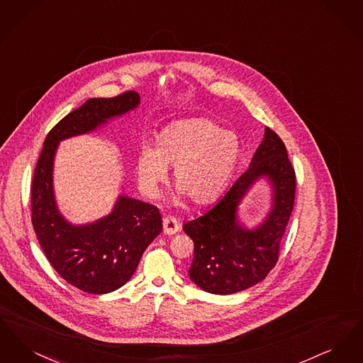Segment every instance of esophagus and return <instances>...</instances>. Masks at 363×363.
<instances>
[{"label": "esophagus", "instance_id": "obj_1", "mask_svg": "<svg viewBox=\"0 0 363 363\" xmlns=\"http://www.w3.org/2000/svg\"><path fill=\"white\" fill-rule=\"evenodd\" d=\"M179 231V223L177 222V219H174L172 216H167L163 219V233L166 235H174Z\"/></svg>", "mask_w": 363, "mask_h": 363}]
</instances>
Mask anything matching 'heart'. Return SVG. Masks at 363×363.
<instances>
[{"instance_id": "1", "label": "heart", "mask_w": 363, "mask_h": 363, "mask_svg": "<svg viewBox=\"0 0 363 363\" xmlns=\"http://www.w3.org/2000/svg\"><path fill=\"white\" fill-rule=\"evenodd\" d=\"M241 156L235 132L220 129L208 118H185L169 123L155 144L144 141L136 156L143 193L156 199L174 166L175 200L190 199L194 206L213 201L225 188Z\"/></svg>"}]
</instances>
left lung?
I'll list each match as a JSON object with an SVG mask.
<instances>
[{
	"label": "left lung",
	"mask_w": 363,
	"mask_h": 363,
	"mask_svg": "<svg viewBox=\"0 0 363 363\" xmlns=\"http://www.w3.org/2000/svg\"><path fill=\"white\" fill-rule=\"evenodd\" d=\"M261 179L272 188V209L250 229L239 219V206ZM295 173L283 141L265 128L249 169L201 216L184 225L194 243L190 280L201 290L228 295L246 290L269 274L291 216Z\"/></svg>",
	"instance_id": "obj_1"
}]
</instances>
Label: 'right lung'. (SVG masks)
I'll return each instance as SVG.
<instances>
[{
	"label": "right lung",
	"instance_id": "obj_1",
	"mask_svg": "<svg viewBox=\"0 0 363 363\" xmlns=\"http://www.w3.org/2000/svg\"><path fill=\"white\" fill-rule=\"evenodd\" d=\"M138 104L136 91L88 99L52 128L36 163L31 188L35 234L58 275L86 293L116 291L132 277L144 250L162 231V216L155 206L120 194L108 215L84 225L70 223L57 206L54 159L61 141L95 132Z\"/></svg>",
	"mask_w": 363,
	"mask_h": 363
}]
</instances>
